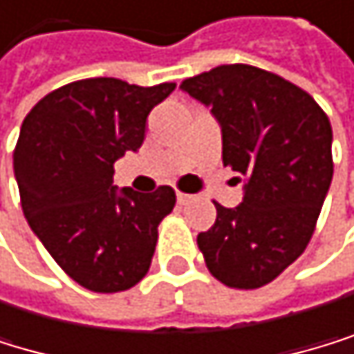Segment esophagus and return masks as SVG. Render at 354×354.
I'll return each instance as SVG.
<instances>
[{
  "mask_svg": "<svg viewBox=\"0 0 354 354\" xmlns=\"http://www.w3.org/2000/svg\"><path fill=\"white\" fill-rule=\"evenodd\" d=\"M176 200H178V204H187V202H191V195H187V193H176Z\"/></svg>",
  "mask_w": 354,
  "mask_h": 354,
  "instance_id": "obj_1",
  "label": "esophagus"
}]
</instances>
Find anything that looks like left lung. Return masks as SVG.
Listing matches in <instances>:
<instances>
[{
  "mask_svg": "<svg viewBox=\"0 0 354 354\" xmlns=\"http://www.w3.org/2000/svg\"><path fill=\"white\" fill-rule=\"evenodd\" d=\"M221 127L223 165L239 171L243 202L217 206L198 234L208 271L230 288L273 281L308 247L333 178L329 118L273 73L225 64L180 83Z\"/></svg>",
  "mask_w": 354,
  "mask_h": 354,
  "instance_id": "obj_1",
  "label": "left lung"
}]
</instances>
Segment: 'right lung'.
<instances>
[{
    "label": "right lung",
    "instance_id": "obj_1",
    "mask_svg": "<svg viewBox=\"0 0 354 354\" xmlns=\"http://www.w3.org/2000/svg\"><path fill=\"white\" fill-rule=\"evenodd\" d=\"M174 88L83 79L46 94L23 120L15 148L23 215L51 258L92 292L129 290L150 268L176 193L118 189L113 163L142 148L150 111Z\"/></svg>",
    "mask_w": 354,
    "mask_h": 354
}]
</instances>
